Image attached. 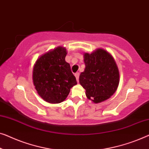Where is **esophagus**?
<instances>
[{"label":"esophagus","instance_id":"obj_1","mask_svg":"<svg viewBox=\"0 0 149 149\" xmlns=\"http://www.w3.org/2000/svg\"><path fill=\"white\" fill-rule=\"evenodd\" d=\"M79 75H80V73L79 72H76L74 74V76L76 77V79L77 81H79Z\"/></svg>","mask_w":149,"mask_h":149}]
</instances>
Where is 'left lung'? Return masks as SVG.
<instances>
[{
  "instance_id": "obj_1",
  "label": "left lung",
  "mask_w": 149,
  "mask_h": 149,
  "mask_svg": "<svg viewBox=\"0 0 149 149\" xmlns=\"http://www.w3.org/2000/svg\"><path fill=\"white\" fill-rule=\"evenodd\" d=\"M85 71L79 77L80 84L86 90L87 98L100 103L110 97L119 84V71L115 60L108 52L98 49L84 54Z\"/></svg>"
}]
</instances>
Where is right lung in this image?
<instances>
[{
	"label": "right lung",
	"instance_id": "right-lung-1",
	"mask_svg": "<svg viewBox=\"0 0 149 149\" xmlns=\"http://www.w3.org/2000/svg\"><path fill=\"white\" fill-rule=\"evenodd\" d=\"M66 49L58 47L38 59L33 67V81L41 97L51 103L63 101L77 80L65 61Z\"/></svg>",
	"mask_w": 149,
	"mask_h": 149
}]
</instances>
